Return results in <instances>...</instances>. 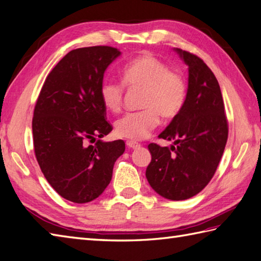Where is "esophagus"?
I'll use <instances>...</instances> for the list:
<instances>
[{"label": "esophagus", "instance_id": "esophagus-1", "mask_svg": "<svg viewBox=\"0 0 261 261\" xmlns=\"http://www.w3.org/2000/svg\"><path fill=\"white\" fill-rule=\"evenodd\" d=\"M125 145H126L127 148H130V149H138V148H140L139 143H137V142H135V141H126Z\"/></svg>", "mask_w": 261, "mask_h": 261}]
</instances>
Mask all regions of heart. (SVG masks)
<instances>
[{
	"mask_svg": "<svg viewBox=\"0 0 261 261\" xmlns=\"http://www.w3.org/2000/svg\"><path fill=\"white\" fill-rule=\"evenodd\" d=\"M121 82L107 79L99 85V97L105 109L119 112L126 87L141 88L139 107L142 110L126 113L116 120L114 131L120 138L131 141L145 139L157 126L159 115L167 120L174 119L185 105V77L150 54L127 63L122 68Z\"/></svg>",
	"mask_w": 261,
	"mask_h": 261,
	"instance_id": "obj_1",
	"label": "heart"
}]
</instances>
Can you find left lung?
<instances>
[{"label":"left lung","instance_id":"1","mask_svg":"<svg viewBox=\"0 0 261 261\" xmlns=\"http://www.w3.org/2000/svg\"><path fill=\"white\" fill-rule=\"evenodd\" d=\"M176 51L188 66L184 108L158 136L174 146H148L151 162L146 177L153 191L171 201L193 197L214 176L228 140L229 126L218 80L198 56Z\"/></svg>","mask_w":261,"mask_h":261}]
</instances>
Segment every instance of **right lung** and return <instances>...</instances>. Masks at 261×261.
<instances>
[{
    "label": "right lung",
    "mask_w": 261,
    "mask_h": 261,
    "mask_svg": "<svg viewBox=\"0 0 261 261\" xmlns=\"http://www.w3.org/2000/svg\"><path fill=\"white\" fill-rule=\"evenodd\" d=\"M119 55L109 46L74 49L49 73L37 98L32 119L37 162L54 190L70 202L87 203L101 195L124 152L122 140H96L113 129L99 85Z\"/></svg>",
    "instance_id": "add662e5"
}]
</instances>
